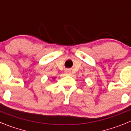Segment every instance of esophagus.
Returning a JSON list of instances; mask_svg holds the SVG:
<instances>
[{
  "label": "esophagus",
  "instance_id": "34e87169",
  "mask_svg": "<svg viewBox=\"0 0 131 131\" xmlns=\"http://www.w3.org/2000/svg\"><path fill=\"white\" fill-rule=\"evenodd\" d=\"M64 73L66 75H71V71H70V70H69V69H66V70H65Z\"/></svg>",
  "mask_w": 131,
  "mask_h": 131
}]
</instances>
